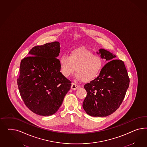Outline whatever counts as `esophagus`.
Here are the masks:
<instances>
[{
  "instance_id": "1",
  "label": "esophagus",
  "mask_w": 147,
  "mask_h": 147,
  "mask_svg": "<svg viewBox=\"0 0 147 147\" xmlns=\"http://www.w3.org/2000/svg\"><path fill=\"white\" fill-rule=\"evenodd\" d=\"M80 88V86L79 85H76L75 83H72L71 86V89L73 90L79 89Z\"/></svg>"
}]
</instances>
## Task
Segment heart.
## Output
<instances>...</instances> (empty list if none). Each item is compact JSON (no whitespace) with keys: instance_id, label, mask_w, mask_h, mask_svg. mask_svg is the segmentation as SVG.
<instances>
[{"instance_id":"obj_1","label":"heart","mask_w":147,"mask_h":147,"mask_svg":"<svg viewBox=\"0 0 147 147\" xmlns=\"http://www.w3.org/2000/svg\"><path fill=\"white\" fill-rule=\"evenodd\" d=\"M60 71L65 77H69L75 71L77 79L89 82L95 79L103 67L102 58L84 47L73 49L69 53L63 54L59 59Z\"/></svg>"}]
</instances>
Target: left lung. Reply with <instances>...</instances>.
Instances as JSON below:
<instances>
[{
  "mask_svg": "<svg viewBox=\"0 0 147 147\" xmlns=\"http://www.w3.org/2000/svg\"><path fill=\"white\" fill-rule=\"evenodd\" d=\"M99 53L102 59L110 61L103 67L96 78L84 85L87 93L82 106L90 116L105 117L120 107L130 80L123 61L114 59L115 55L106 49H99Z\"/></svg>",
  "mask_w": 147,
  "mask_h": 147,
  "instance_id": "1",
  "label": "left lung"
}]
</instances>
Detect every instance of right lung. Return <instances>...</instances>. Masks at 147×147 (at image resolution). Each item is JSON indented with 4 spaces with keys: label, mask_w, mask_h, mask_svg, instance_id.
<instances>
[{
    "label": "right lung",
    "mask_w": 147,
    "mask_h": 147,
    "mask_svg": "<svg viewBox=\"0 0 147 147\" xmlns=\"http://www.w3.org/2000/svg\"><path fill=\"white\" fill-rule=\"evenodd\" d=\"M60 51L58 41L36 46L20 62L19 93L26 107L39 115L55 113L71 89V81L60 72Z\"/></svg>",
    "instance_id": "right-lung-1"
}]
</instances>
